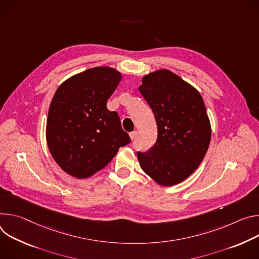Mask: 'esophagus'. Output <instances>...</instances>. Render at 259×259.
<instances>
[{"label":"esophagus","instance_id":"obj_1","mask_svg":"<svg viewBox=\"0 0 259 259\" xmlns=\"http://www.w3.org/2000/svg\"><path fill=\"white\" fill-rule=\"evenodd\" d=\"M137 135H138V132H137V131H134V132L130 133V137H131V140H132V141H134V140L136 139Z\"/></svg>","mask_w":259,"mask_h":259}]
</instances>
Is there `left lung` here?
I'll use <instances>...</instances> for the list:
<instances>
[{"label":"left lung","mask_w":259,"mask_h":259,"mask_svg":"<svg viewBox=\"0 0 259 259\" xmlns=\"http://www.w3.org/2000/svg\"><path fill=\"white\" fill-rule=\"evenodd\" d=\"M139 91L151 107L157 140L148 152H138L140 166L156 183L176 185L204 159L211 141V123L196 89L166 69L145 75Z\"/></svg>","instance_id":"8db88e82"}]
</instances>
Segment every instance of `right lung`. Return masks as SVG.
I'll list each match as a JSON object with an SVG mask.
<instances>
[{"instance_id": "1", "label": "right lung", "mask_w": 259, "mask_h": 259, "mask_svg": "<svg viewBox=\"0 0 259 259\" xmlns=\"http://www.w3.org/2000/svg\"><path fill=\"white\" fill-rule=\"evenodd\" d=\"M121 80L110 67L73 75L56 90L46 123L49 151L67 174L85 179L104 168L131 139L107 101Z\"/></svg>"}]
</instances>
